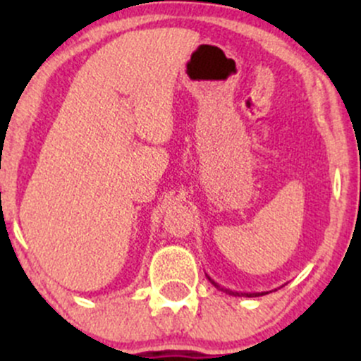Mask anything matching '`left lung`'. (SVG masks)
I'll return each mask as SVG.
<instances>
[{
	"mask_svg": "<svg viewBox=\"0 0 361 361\" xmlns=\"http://www.w3.org/2000/svg\"><path fill=\"white\" fill-rule=\"evenodd\" d=\"M207 279L210 280V283L214 285V287H217L219 290H222V292H226V293H229V295H246V297H259V295H267L268 292H251V293H239V292H233V290H229V288H224V287H221V285L217 283V281H214L212 279H210L209 275H207Z\"/></svg>",
	"mask_w": 361,
	"mask_h": 361,
	"instance_id": "left-lung-1",
	"label": "left lung"
}]
</instances>
